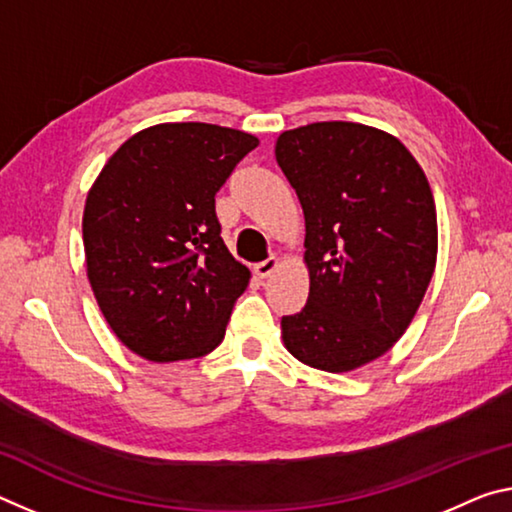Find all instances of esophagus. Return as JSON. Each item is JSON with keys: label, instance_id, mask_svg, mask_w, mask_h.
I'll return each instance as SVG.
<instances>
[{"label": "esophagus", "instance_id": "esophagus-1", "mask_svg": "<svg viewBox=\"0 0 512 512\" xmlns=\"http://www.w3.org/2000/svg\"><path fill=\"white\" fill-rule=\"evenodd\" d=\"M280 266V259H277L275 255H271L268 259H264V262H259V264H255V273L259 275V277H268L271 275L275 268Z\"/></svg>", "mask_w": 512, "mask_h": 512}]
</instances>
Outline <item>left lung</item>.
I'll use <instances>...</instances> for the list:
<instances>
[{"mask_svg":"<svg viewBox=\"0 0 512 512\" xmlns=\"http://www.w3.org/2000/svg\"><path fill=\"white\" fill-rule=\"evenodd\" d=\"M275 158L305 212L309 298L282 339L311 368L348 372L393 348L438 253L427 176L393 135L352 121L282 133Z\"/></svg>","mask_w":512,"mask_h":512,"instance_id":"left-lung-1","label":"left lung"}]
</instances>
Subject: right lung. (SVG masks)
<instances>
[{
	"label": "right lung",
	"mask_w": 512,
	"mask_h": 512,
	"mask_svg": "<svg viewBox=\"0 0 512 512\" xmlns=\"http://www.w3.org/2000/svg\"><path fill=\"white\" fill-rule=\"evenodd\" d=\"M259 140L201 121L133 135L83 212L88 277L117 339L149 361L196 359L223 341L250 271L221 239L214 196Z\"/></svg>",
	"instance_id": "right-lung-1"
}]
</instances>
